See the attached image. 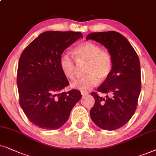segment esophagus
Listing matches in <instances>:
<instances>
[{"mask_svg": "<svg viewBox=\"0 0 156 156\" xmlns=\"http://www.w3.org/2000/svg\"><path fill=\"white\" fill-rule=\"evenodd\" d=\"M80 93H81V95H83V96H84V95H88V92H86V91H84V90H81V91H80Z\"/></svg>", "mask_w": 156, "mask_h": 156, "instance_id": "1", "label": "esophagus"}]
</instances>
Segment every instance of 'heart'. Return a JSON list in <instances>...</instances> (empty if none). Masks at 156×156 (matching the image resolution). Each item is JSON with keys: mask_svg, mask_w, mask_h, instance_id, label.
I'll use <instances>...</instances> for the list:
<instances>
[{"mask_svg": "<svg viewBox=\"0 0 156 156\" xmlns=\"http://www.w3.org/2000/svg\"><path fill=\"white\" fill-rule=\"evenodd\" d=\"M73 53L75 59L68 54H63L60 57V68L66 78L73 80L76 77V60L78 64L86 63L85 68L86 75L73 82V88L89 90L97 86L100 80L105 81L108 78L113 68V59L111 54L102 50L100 45L84 42L75 48Z\"/></svg>", "mask_w": 156, "mask_h": 156, "instance_id": "b5f03b06", "label": "heart"}]
</instances>
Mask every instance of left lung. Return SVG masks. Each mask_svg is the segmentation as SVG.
Instances as JSON below:
<instances>
[{
	"label": "left lung",
	"instance_id": "1",
	"mask_svg": "<svg viewBox=\"0 0 156 156\" xmlns=\"http://www.w3.org/2000/svg\"><path fill=\"white\" fill-rule=\"evenodd\" d=\"M86 38L104 45L113 59L111 75L98 88V92L105 93L106 98L90 93L95 98L90 118L103 130L118 129L129 121L136 110L141 89L140 61L129 41L115 31L91 33Z\"/></svg>",
	"mask_w": 156,
	"mask_h": 156
}]
</instances>
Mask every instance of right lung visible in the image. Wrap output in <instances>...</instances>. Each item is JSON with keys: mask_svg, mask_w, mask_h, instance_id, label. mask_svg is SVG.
Returning a JSON list of instances; mask_svg holds the SVG:
<instances>
[{"mask_svg": "<svg viewBox=\"0 0 156 156\" xmlns=\"http://www.w3.org/2000/svg\"><path fill=\"white\" fill-rule=\"evenodd\" d=\"M80 38V32L46 31L20 55L17 72L19 103L28 120L39 128H61L81 98L76 89L63 92L69 82L59 66L63 51Z\"/></svg>", "mask_w": 156, "mask_h": 156, "instance_id": "obj_1", "label": "right lung"}]
</instances>
